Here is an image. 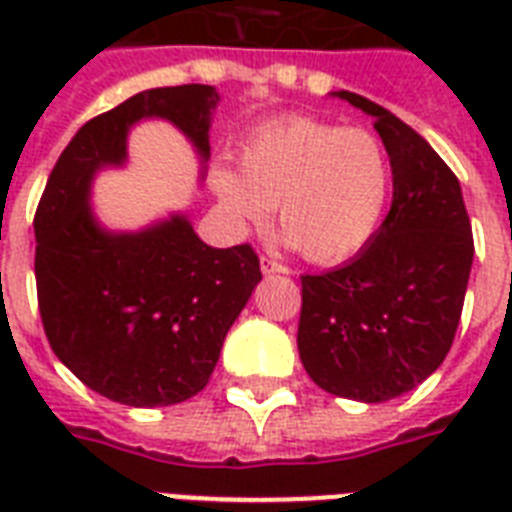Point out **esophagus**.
I'll return each mask as SVG.
<instances>
[{"instance_id":"34e87169","label":"esophagus","mask_w":512,"mask_h":512,"mask_svg":"<svg viewBox=\"0 0 512 512\" xmlns=\"http://www.w3.org/2000/svg\"><path fill=\"white\" fill-rule=\"evenodd\" d=\"M260 268L263 273H289L287 265H281L279 260H271V257H260Z\"/></svg>"}]
</instances>
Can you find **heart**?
Instances as JSON below:
<instances>
[{"label": "heart", "instance_id": "b5f03b06", "mask_svg": "<svg viewBox=\"0 0 512 512\" xmlns=\"http://www.w3.org/2000/svg\"><path fill=\"white\" fill-rule=\"evenodd\" d=\"M209 183L233 223L263 225L276 207L289 244L327 265L374 236L388 207L390 162L372 132L297 116L255 132L239 167L217 162Z\"/></svg>", "mask_w": 512, "mask_h": 512}]
</instances>
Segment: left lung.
Wrapping results in <instances>:
<instances>
[{"mask_svg":"<svg viewBox=\"0 0 512 512\" xmlns=\"http://www.w3.org/2000/svg\"><path fill=\"white\" fill-rule=\"evenodd\" d=\"M335 95L374 116L393 201L350 263L300 279L297 348L319 388L380 404L417 388L446 358L476 249L460 180L428 140L356 92Z\"/></svg>","mask_w":512,"mask_h":512,"instance_id":"1","label":"left lung"}]
</instances>
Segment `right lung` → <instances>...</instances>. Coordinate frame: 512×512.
Segmentation results:
<instances>
[{"label": "right lung", "instance_id": "obj_1", "mask_svg": "<svg viewBox=\"0 0 512 512\" xmlns=\"http://www.w3.org/2000/svg\"><path fill=\"white\" fill-rule=\"evenodd\" d=\"M220 103L209 84L132 95L76 132L36 207V297L55 356L100 396L170 406L215 372L228 329L263 279L249 244L215 249L185 215L135 233L108 231L90 207L95 172L127 162L140 119H167L209 159Z\"/></svg>", "mask_w": 512, "mask_h": 512}]
</instances>
